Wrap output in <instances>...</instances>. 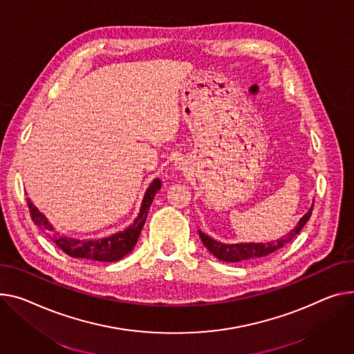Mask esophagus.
<instances>
[{"instance_id":"obj_1","label":"esophagus","mask_w":354,"mask_h":354,"mask_svg":"<svg viewBox=\"0 0 354 354\" xmlns=\"http://www.w3.org/2000/svg\"><path fill=\"white\" fill-rule=\"evenodd\" d=\"M175 167H176V169H180V168H182V165H180V162H176V163H175Z\"/></svg>"}]
</instances>
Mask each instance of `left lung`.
Wrapping results in <instances>:
<instances>
[{
    "label": "left lung",
    "mask_w": 354,
    "mask_h": 354,
    "mask_svg": "<svg viewBox=\"0 0 354 354\" xmlns=\"http://www.w3.org/2000/svg\"><path fill=\"white\" fill-rule=\"evenodd\" d=\"M312 209H313V203H312L310 209L300 218L297 225L286 234V236L277 239L276 242L273 241V242H268V243H262V242L261 243H254V242H249V243H222L219 241H215L214 238L207 236V234L202 230H198V233H199V238H201L202 243L205 245V248L215 257H218L219 261H223V262L252 261V259L265 257V256L279 250L280 248H283L286 243H289L296 236V234L301 230V227L306 225V222L309 221V218L312 215Z\"/></svg>",
    "instance_id": "obj_1"
}]
</instances>
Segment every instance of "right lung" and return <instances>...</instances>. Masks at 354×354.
Segmentation results:
<instances>
[{
    "mask_svg": "<svg viewBox=\"0 0 354 354\" xmlns=\"http://www.w3.org/2000/svg\"><path fill=\"white\" fill-rule=\"evenodd\" d=\"M160 186L162 182L159 178H155L151 182L144 195L142 203H140L139 214L132 225L121 232H116L113 234H109V236L100 239H75L66 236V234H59L50 223V221L31 202V199H27V203L34 223L45 234H48V238L68 256L75 259H88V261L97 262H118L135 248L140 230H142L145 225L149 207L153 202L156 192L160 189Z\"/></svg>",
    "mask_w": 354,
    "mask_h": 354,
    "instance_id": "add662e5",
    "label": "right lung"
}]
</instances>
